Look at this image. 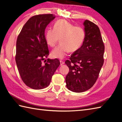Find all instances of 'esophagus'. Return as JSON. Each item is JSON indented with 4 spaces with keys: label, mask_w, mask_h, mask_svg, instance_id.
I'll return each mask as SVG.
<instances>
[{
    "label": "esophagus",
    "mask_w": 122,
    "mask_h": 122,
    "mask_svg": "<svg viewBox=\"0 0 122 122\" xmlns=\"http://www.w3.org/2000/svg\"><path fill=\"white\" fill-rule=\"evenodd\" d=\"M64 64H65V62L64 61H60V64H61V65H62Z\"/></svg>",
    "instance_id": "obj_1"
}]
</instances>
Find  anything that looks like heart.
<instances>
[{"label":"heart","mask_w":122,"mask_h":122,"mask_svg":"<svg viewBox=\"0 0 122 122\" xmlns=\"http://www.w3.org/2000/svg\"><path fill=\"white\" fill-rule=\"evenodd\" d=\"M86 37L85 29L75 26L65 19H60L55 22L53 29H48L46 32V42L53 47L60 39L61 43L51 52L55 58L63 59L68 52L77 51L83 45Z\"/></svg>","instance_id":"heart-1"}]
</instances>
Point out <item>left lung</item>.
Here are the masks:
<instances>
[{"label": "left lung", "mask_w": 122, "mask_h": 122, "mask_svg": "<svg viewBox=\"0 0 122 122\" xmlns=\"http://www.w3.org/2000/svg\"><path fill=\"white\" fill-rule=\"evenodd\" d=\"M86 37L81 47L65 64L69 68L66 77V86L75 92H83L93 86L104 64L105 46L98 26L86 20Z\"/></svg>", "instance_id": "left-lung-1"}]
</instances>
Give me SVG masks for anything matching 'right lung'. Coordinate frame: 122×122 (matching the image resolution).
I'll return each mask as SVG.
<instances>
[{"mask_svg": "<svg viewBox=\"0 0 122 122\" xmlns=\"http://www.w3.org/2000/svg\"><path fill=\"white\" fill-rule=\"evenodd\" d=\"M52 14L32 16L25 23L16 41L15 61L23 82L28 87L38 90L48 87L60 65L57 58L42 61L49 55L45 31L55 18Z\"/></svg>", "mask_w": 122, "mask_h": 122, "instance_id": "1", "label": "right lung"}]
</instances>
